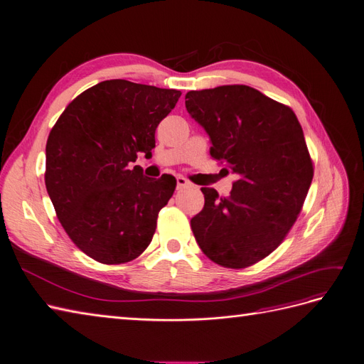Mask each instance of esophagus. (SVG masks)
I'll use <instances>...</instances> for the list:
<instances>
[{
    "mask_svg": "<svg viewBox=\"0 0 364 364\" xmlns=\"http://www.w3.org/2000/svg\"><path fill=\"white\" fill-rule=\"evenodd\" d=\"M186 187H191V181L180 175V177H177V189L181 191V189H186Z\"/></svg>",
    "mask_w": 364,
    "mask_h": 364,
    "instance_id": "esophagus-1",
    "label": "esophagus"
}]
</instances>
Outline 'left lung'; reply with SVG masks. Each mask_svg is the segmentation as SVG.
Instances as JSON below:
<instances>
[{
	"instance_id": "8db88e82",
	"label": "left lung",
	"mask_w": 364,
	"mask_h": 364,
	"mask_svg": "<svg viewBox=\"0 0 364 364\" xmlns=\"http://www.w3.org/2000/svg\"><path fill=\"white\" fill-rule=\"evenodd\" d=\"M186 109L208 133L211 157L238 177L226 198L200 189L193 235L213 262L250 267L284 241L304 204L314 164L303 129L289 106L247 85L189 91Z\"/></svg>"
}]
</instances>
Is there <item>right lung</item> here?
Returning <instances> with one entry per match:
<instances>
[{
  "label": "right lung",
  "instance_id": "add662e5",
  "mask_svg": "<svg viewBox=\"0 0 364 364\" xmlns=\"http://www.w3.org/2000/svg\"><path fill=\"white\" fill-rule=\"evenodd\" d=\"M178 90L111 79L69 103L46 142L45 184L73 243L102 264H124L151 243L159 211L177 181L144 177L133 166L151 153L159 123Z\"/></svg>",
  "mask_w": 364,
  "mask_h": 364
}]
</instances>
